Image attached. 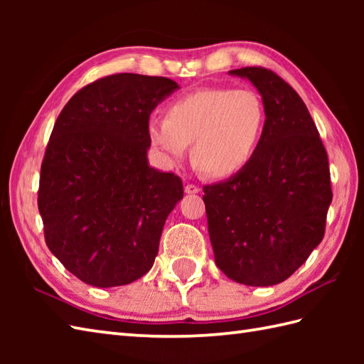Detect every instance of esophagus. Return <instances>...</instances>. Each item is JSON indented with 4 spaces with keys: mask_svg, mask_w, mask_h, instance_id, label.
<instances>
[{
    "mask_svg": "<svg viewBox=\"0 0 364 364\" xmlns=\"http://www.w3.org/2000/svg\"><path fill=\"white\" fill-rule=\"evenodd\" d=\"M184 192H186V194H198L200 188L196 186V184H186V186H184Z\"/></svg>",
    "mask_w": 364,
    "mask_h": 364,
    "instance_id": "esophagus-1",
    "label": "esophagus"
}]
</instances>
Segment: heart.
<instances>
[{
    "mask_svg": "<svg viewBox=\"0 0 364 364\" xmlns=\"http://www.w3.org/2000/svg\"><path fill=\"white\" fill-rule=\"evenodd\" d=\"M266 127V107L252 89H200L176 98L166 119H151L146 134L166 166L188 156L213 178H230L253 159Z\"/></svg>",
    "mask_w": 364,
    "mask_h": 364,
    "instance_id": "1",
    "label": "heart"
}]
</instances>
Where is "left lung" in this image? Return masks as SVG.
<instances>
[{
  "label": "left lung",
  "mask_w": 364,
  "mask_h": 364,
  "mask_svg": "<svg viewBox=\"0 0 364 364\" xmlns=\"http://www.w3.org/2000/svg\"><path fill=\"white\" fill-rule=\"evenodd\" d=\"M266 127L241 172L203 188L215 264L233 282L272 286L304 264L326 231L331 203L327 151L304 100L267 68L245 67Z\"/></svg>",
  "instance_id": "left-lung-1"
}]
</instances>
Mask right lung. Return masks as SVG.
Listing matches in <instances>:
<instances>
[{"label":"right lung","mask_w":364,"mask_h":364,"mask_svg":"<svg viewBox=\"0 0 364 364\" xmlns=\"http://www.w3.org/2000/svg\"><path fill=\"white\" fill-rule=\"evenodd\" d=\"M180 86L117 73L82 87L54 123L41 168L38 211L51 253L97 288L151 269L180 176L150 167V114Z\"/></svg>","instance_id":"add662e5"}]
</instances>
